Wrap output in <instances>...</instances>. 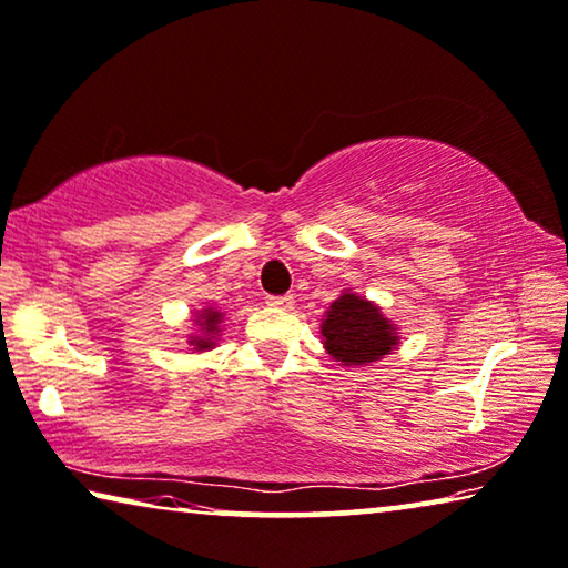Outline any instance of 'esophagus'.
I'll return each mask as SVG.
<instances>
[{"instance_id": "34e87169", "label": "esophagus", "mask_w": 568, "mask_h": 568, "mask_svg": "<svg viewBox=\"0 0 568 568\" xmlns=\"http://www.w3.org/2000/svg\"><path fill=\"white\" fill-rule=\"evenodd\" d=\"M266 304H268V307H278V310H292L294 297H292V294H268Z\"/></svg>"}]
</instances>
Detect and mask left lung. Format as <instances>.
Here are the masks:
<instances>
[{
  "label": "left lung",
  "instance_id": "8db88e82",
  "mask_svg": "<svg viewBox=\"0 0 568 568\" xmlns=\"http://www.w3.org/2000/svg\"><path fill=\"white\" fill-rule=\"evenodd\" d=\"M325 348L335 361L345 366H361L368 361H379L394 345L397 335L379 307L372 302L356 297V294H343L327 310L323 323Z\"/></svg>",
  "mask_w": 568,
  "mask_h": 568
}]
</instances>
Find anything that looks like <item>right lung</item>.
Returning a JSON list of instances; mask_svg holds the SVG:
<instances>
[{
	"instance_id": "add662e5",
	"label": "right lung",
	"mask_w": 568,
	"mask_h": 568,
	"mask_svg": "<svg viewBox=\"0 0 568 568\" xmlns=\"http://www.w3.org/2000/svg\"><path fill=\"white\" fill-rule=\"evenodd\" d=\"M217 323H220V312L215 310H204L200 320H196V325H202L204 335H200V338H192V345L196 351H204V348H212V333H220L217 331Z\"/></svg>"
}]
</instances>
